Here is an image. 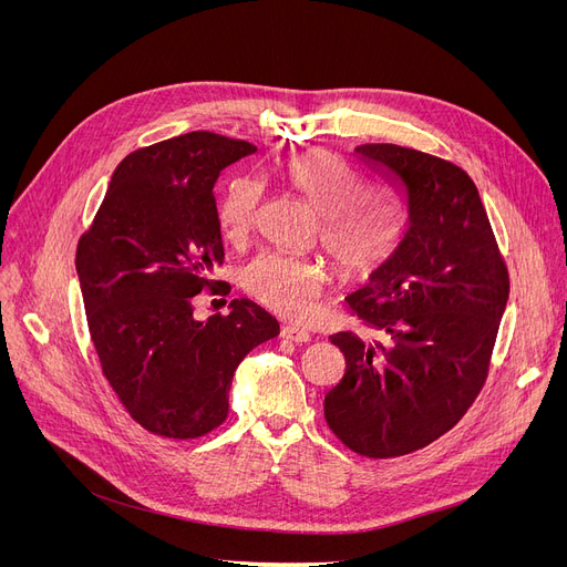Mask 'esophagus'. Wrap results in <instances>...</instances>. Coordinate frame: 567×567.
I'll return each mask as SVG.
<instances>
[{"label":"esophagus","instance_id":"obj_1","mask_svg":"<svg viewBox=\"0 0 567 567\" xmlns=\"http://www.w3.org/2000/svg\"><path fill=\"white\" fill-rule=\"evenodd\" d=\"M280 336L285 338V340H291V342H308L310 340V333L308 331H303V329H299V326H282V331H280Z\"/></svg>","mask_w":567,"mask_h":567}]
</instances>
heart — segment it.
Returning a JSON list of instances; mask_svg holds the SVG:
<instances>
[{
    "label": "heart",
    "instance_id": "b5f03b06",
    "mask_svg": "<svg viewBox=\"0 0 567 567\" xmlns=\"http://www.w3.org/2000/svg\"><path fill=\"white\" fill-rule=\"evenodd\" d=\"M289 184L321 214V244L347 278H368L391 261L404 236L398 202L368 195V184L342 158L310 148L287 163ZM264 199V184L238 176L218 202V225L231 244L252 236ZM329 271L321 259L264 252L244 271V287L271 312L287 319L315 315Z\"/></svg>",
    "mask_w": 567,
    "mask_h": 567
}]
</instances>
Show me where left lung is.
<instances>
[{"label": "left lung", "mask_w": 567, "mask_h": 567, "mask_svg": "<svg viewBox=\"0 0 567 567\" xmlns=\"http://www.w3.org/2000/svg\"><path fill=\"white\" fill-rule=\"evenodd\" d=\"M355 156L398 190L406 231L391 261L347 296L385 342L331 336L347 370L323 415L347 449L385 460L425 449L478 398L511 278L462 167L398 144H361Z\"/></svg>", "instance_id": "left-lung-1"}]
</instances>
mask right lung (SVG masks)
Wrapping results in <instances>:
<instances>
[{
    "label": "right lung",
    "mask_w": 567,
    "mask_h": 567,
    "mask_svg": "<svg viewBox=\"0 0 567 567\" xmlns=\"http://www.w3.org/2000/svg\"><path fill=\"white\" fill-rule=\"evenodd\" d=\"M244 140L195 131L128 154L78 241L75 268L103 377L144 430L204 436L227 419L231 377L280 323L248 299L193 317V296L218 293L223 264L214 186L255 154Z\"/></svg>",
    "instance_id": "obj_1"
}]
</instances>
